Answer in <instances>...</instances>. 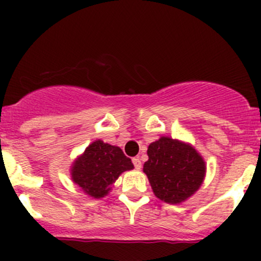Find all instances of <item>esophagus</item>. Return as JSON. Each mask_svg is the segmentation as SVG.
<instances>
[{
	"label": "esophagus",
	"instance_id": "1",
	"mask_svg": "<svg viewBox=\"0 0 261 261\" xmlns=\"http://www.w3.org/2000/svg\"><path fill=\"white\" fill-rule=\"evenodd\" d=\"M133 163H134V165H135V169H138V170L141 169V162L139 158H134Z\"/></svg>",
	"mask_w": 261,
	"mask_h": 261
}]
</instances>
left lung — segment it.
<instances>
[{
	"label": "left lung",
	"instance_id": "left-lung-1",
	"mask_svg": "<svg viewBox=\"0 0 261 261\" xmlns=\"http://www.w3.org/2000/svg\"><path fill=\"white\" fill-rule=\"evenodd\" d=\"M147 156L143 172L160 201L180 204L203 184L206 162L189 143L162 136L147 147Z\"/></svg>",
	"mask_w": 261,
	"mask_h": 261
}]
</instances>
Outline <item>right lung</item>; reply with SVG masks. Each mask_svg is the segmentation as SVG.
<instances>
[{"instance_id":"add662e5","label":"right lung","mask_w":261,"mask_h":261,"mask_svg":"<svg viewBox=\"0 0 261 261\" xmlns=\"http://www.w3.org/2000/svg\"><path fill=\"white\" fill-rule=\"evenodd\" d=\"M134 169L130 158L118 146L94 140L74 159L70 178L82 192L94 199L103 198L123 172Z\"/></svg>"}]
</instances>
